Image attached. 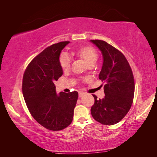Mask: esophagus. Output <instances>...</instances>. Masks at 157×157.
<instances>
[{"instance_id":"1","label":"esophagus","mask_w":157,"mask_h":157,"mask_svg":"<svg viewBox=\"0 0 157 157\" xmlns=\"http://www.w3.org/2000/svg\"><path fill=\"white\" fill-rule=\"evenodd\" d=\"M85 94V92H82V91H79V97H82Z\"/></svg>"}]
</instances>
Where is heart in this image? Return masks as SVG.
<instances>
[{"instance_id": "b5f03b06", "label": "heart", "mask_w": 157, "mask_h": 157, "mask_svg": "<svg viewBox=\"0 0 157 157\" xmlns=\"http://www.w3.org/2000/svg\"><path fill=\"white\" fill-rule=\"evenodd\" d=\"M74 54L82 59L87 65L95 63L98 59V54L96 50L90 46H84L76 48ZM59 63L63 70H68L71 65V59L66 53H62L59 57Z\"/></svg>"}]
</instances>
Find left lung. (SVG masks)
Returning <instances> with one entry per match:
<instances>
[{"instance_id":"left-lung-1","label":"left lung","mask_w":157,"mask_h":157,"mask_svg":"<svg viewBox=\"0 0 157 157\" xmlns=\"http://www.w3.org/2000/svg\"><path fill=\"white\" fill-rule=\"evenodd\" d=\"M90 42L101 51L103 63L98 78L105 82V97L98 100L93 95L94 104L91 114L103 125H114L124 117L132 106L135 89L134 75L125 56L117 49L103 40Z\"/></svg>"}]
</instances>
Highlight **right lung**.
I'll return each instance as SVG.
<instances>
[{
	"label": "right lung",
	"mask_w": 157,
	"mask_h": 157,
	"mask_svg": "<svg viewBox=\"0 0 157 157\" xmlns=\"http://www.w3.org/2000/svg\"><path fill=\"white\" fill-rule=\"evenodd\" d=\"M70 42L45 48L29 63L23 77L22 91L29 111L45 128L59 131L72 122L78 92H56L55 81L63 75L59 63L61 51Z\"/></svg>",
	"instance_id": "1"
}]
</instances>
